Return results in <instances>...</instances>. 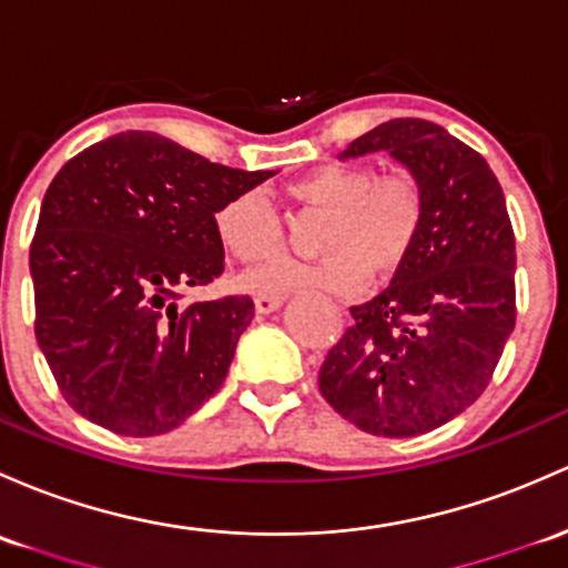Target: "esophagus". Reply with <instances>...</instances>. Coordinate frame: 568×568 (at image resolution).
I'll list each match as a JSON object with an SVG mask.
<instances>
[{
  "label": "esophagus",
  "mask_w": 568,
  "mask_h": 568,
  "mask_svg": "<svg viewBox=\"0 0 568 568\" xmlns=\"http://www.w3.org/2000/svg\"><path fill=\"white\" fill-rule=\"evenodd\" d=\"M284 303L282 295H257L254 297V306H257V314H271Z\"/></svg>",
  "instance_id": "esophagus-1"
}]
</instances>
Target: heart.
I'll list each match as a JSON object with an SVG mask.
<instances>
[{
	"instance_id": "b5f03b06",
	"label": "heart",
	"mask_w": 568,
	"mask_h": 568,
	"mask_svg": "<svg viewBox=\"0 0 568 568\" xmlns=\"http://www.w3.org/2000/svg\"><path fill=\"white\" fill-rule=\"evenodd\" d=\"M286 203L322 211L316 262H276L252 273V290L284 292L297 286L355 295L365 284L395 276L417 246L425 222V192L408 170L379 173L363 162H331L282 189ZM219 243L243 265H262L282 254L284 224L254 189L224 200L213 213Z\"/></svg>"
}]
</instances>
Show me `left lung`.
Returning <instances> with one entry per match:
<instances>
[{
	"label": "left lung",
	"instance_id": "8db88e82",
	"mask_svg": "<svg viewBox=\"0 0 568 568\" xmlns=\"http://www.w3.org/2000/svg\"><path fill=\"white\" fill-rule=\"evenodd\" d=\"M387 151L425 192L417 246L327 352L320 393L359 430L408 438L479 398L515 331V230L490 164L425 119H393L341 156Z\"/></svg>",
	"mask_w": 568,
	"mask_h": 568
}]
</instances>
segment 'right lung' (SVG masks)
I'll list each match as a JSON object with an SVG mask.
<instances>
[{
  "mask_svg": "<svg viewBox=\"0 0 568 568\" xmlns=\"http://www.w3.org/2000/svg\"><path fill=\"white\" fill-rule=\"evenodd\" d=\"M271 175L209 162L154 132L100 140L59 170L29 248L34 335L81 417L121 436H160L222 387L254 301H179L224 273L219 205Z\"/></svg>",
  "mask_w": 568,
  "mask_h": 568,
  "instance_id": "1",
  "label": "right lung"
}]
</instances>
